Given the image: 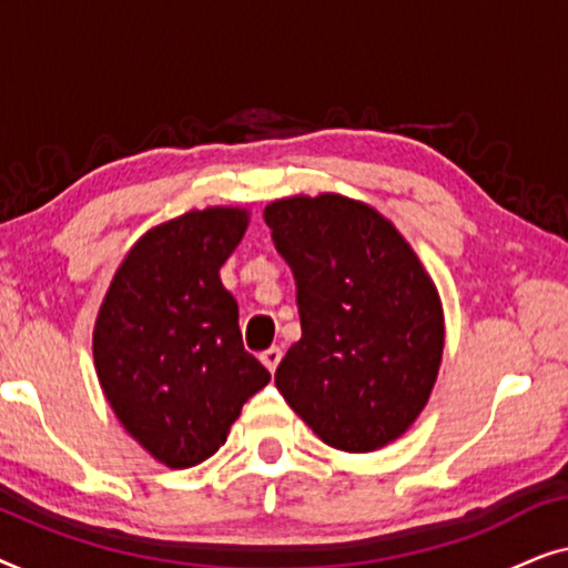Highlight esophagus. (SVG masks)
I'll return each instance as SVG.
<instances>
[{"label": "esophagus", "mask_w": 568, "mask_h": 568, "mask_svg": "<svg viewBox=\"0 0 568 568\" xmlns=\"http://www.w3.org/2000/svg\"><path fill=\"white\" fill-rule=\"evenodd\" d=\"M261 362H263V367H266L268 372H276L278 362H282V348H276V346L266 348V352L261 354Z\"/></svg>", "instance_id": "34e87169"}]
</instances>
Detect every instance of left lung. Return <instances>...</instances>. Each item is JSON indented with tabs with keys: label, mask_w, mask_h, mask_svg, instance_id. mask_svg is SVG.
Wrapping results in <instances>:
<instances>
[{
	"label": "left lung",
	"mask_w": 568,
	"mask_h": 568,
	"mask_svg": "<svg viewBox=\"0 0 568 568\" xmlns=\"http://www.w3.org/2000/svg\"><path fill=\"white\" fill-rule=\"evenodd\" d=\"M263 216L292 266L302 323L278 393L325 445H390L429 403L445 352L429 271L387 216L341 193L276 199Z\"/></svg>",
	"instance_id": "obj_1"
}]
</instances>
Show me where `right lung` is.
Returning a JSON list of instances; mask_svg holds the SVG:
<instances>
[{
  "label": "right lung",
  "instance_id": "add662e5",
  "mask_svg": "<svg viewBox=\"0 0 568 568\" xmlns=\"http://www.w3.org/2000/svg\"><path fill=\"white\" fill-rule=\"evenodd\" d=\"M247 224L243 206H206L146 230L98 310L92 356L105 400L168 468L212 457L271 379L243 348L237 302L220 278Z\"/></svg>",
  "mask_w": 568,
  "mask_h": 568
}]
</instances>
